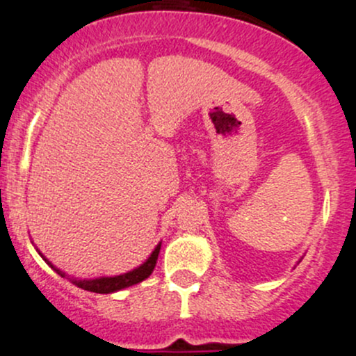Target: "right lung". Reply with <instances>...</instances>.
<instances>
[{"label":"right lung","mask_w":356,"mask_h":356,"mask_svg":"<svg viewBox=\"0 0 356 356\" xmlns=\"http://www.w3.org/2000/svg\"><path fill=\"white\" fill-rule=\"evenodd\" d=\"M159 251H161V242L156 245V249L152 251V254H150L149 258L142 263V265L136 266V268L129 270V272H126V273H121V275L97 277V279H76V277L65 275V272H62V270H58L57 266L51 265V263L48 261V259L44 258L40 251L38 252H40L41 258H43L44 261H47L48 265H50L60 277H69L70 282H72L74 286L79 287V289L90 291V293H97V294H111V293H118V291H122V289H126V287H131V286H135V284H140V282H143L145 279H149L150 273H152L154 268H156L157 258H159Z\"/></svg>","instance_id":"right-lung-1"}]
</instances>
